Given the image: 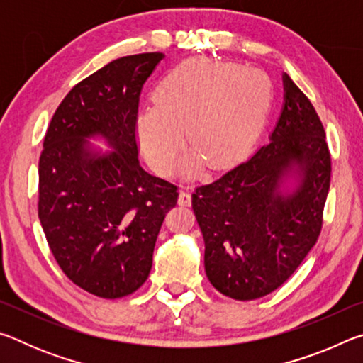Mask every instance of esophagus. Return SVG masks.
Here are the masks:
<instances>
[{"label":"esophagus","mask_w":363,"mask_h":363,"mask_svg":"<svg viewBox=\"0 0 363 363\" xmlns=\"http://www.w3.org/2000/svg\"><path fill=\"white\" fill-rule=\"evenodd\" d=\"M177 203H179L181 206H190V203H192V195H190L187 187H182L181 189L179 199H177Z\"/></svg>","instance_id":"1"}]
</instances>
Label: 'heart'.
Here are the masks:
<instances>
[{
  "label": "heart",
  "instance_id": "obj_1",
  "mask_svg": "<svg viewBox=\"0 0 363 363\" xmlns=\"http://www.w3.org/2000/svg\"><path fill=\"white\" fill-rule=\"evenodd\" d=\"M270 102V83L261 70L232 62L195 59L171 70L155 91V106L138 116V138L147 160L169 173L186 143L194 145L184 173L208 162L225 168L253 144Z\"/></svg>",
  "mask_w": 363,
  "mask_h": 363
}]
</instances>
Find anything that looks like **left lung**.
<instances>
[{
	"instance_id": "1",
	"label": "left lung",
	"mask_w": 363,
	"mask_h": 363,
	"mask_svg": "<svg viewBox=\"0 0 363 363\" xmlns=\"http://www.w3.org/2000/svg\"><path fill=\"white\" fill-rule=\"evenodd\" d=\"M284 107L269 143L219 179L195 189L205 272L224 296L251 301L291 277L322 230L331 176L314 106L284 73ZM293 175L297 186L281 191Z\"/></svg>"
}]
</instances>
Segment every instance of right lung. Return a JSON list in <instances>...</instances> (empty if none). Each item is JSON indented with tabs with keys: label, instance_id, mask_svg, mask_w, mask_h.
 <instances>
[{
	"label": "right lung",
	"instance_id": "obj_1",
	"mask_svg": "<svg viewBox=\"0 0 363 363\" xmlns=\"http://www.w3.org/2000/svg\"><path fill=\"white\" fill-rule=\"evenodd\" d=\"M164 56L120 57L73 86L60 102L40 157L38 216L60 269L99 298L138 290L177 187L138 160L139 96ZM106 139L110 152L87 140Z\"/></svg>",
	"mask_w": 363,
	"mask_h": 363
}]
</instances>
